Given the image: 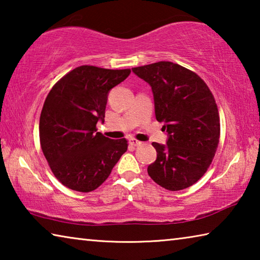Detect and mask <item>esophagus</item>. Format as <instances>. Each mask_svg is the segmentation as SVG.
Returning a JSON list of instances; mask_svg holds the SVG:
<instances>
[{"mask_svg": "<svg viewBox=\"0 0 260 260\" xmlns=\"http://www.w3.org/2000/svg\"><path fill=\"white\" fill-rule=\"evenodd\" d=\"M129 143H131V146H133V147H140L141 144H142V142H141V141H138L136 139H129Z\"/></svg>", "mask_w": 260, "mask_h": 260, "instance_id": "1", "label": "esophagus"}]
</instances>
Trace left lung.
<instances>
[{
  "label": "left lung",
  "instance_id": "8db88e82",
  "mask_svg": "<svg viewBox=\"0 0 260 260\" xmlns=\"http://www.w3.org/2000/svg\"><path fill=\"white\" fill-rule=\"evenodd\" d=\"M151 87L156 119L164 122L166 144L152 142L156 160L148 174L167 190H182L203 177L217 151L220 119L209 87L172 61L132 69Z\"/></svg>",
  "mask_w": 260,
  "mask_h": 260
}]
</instances>
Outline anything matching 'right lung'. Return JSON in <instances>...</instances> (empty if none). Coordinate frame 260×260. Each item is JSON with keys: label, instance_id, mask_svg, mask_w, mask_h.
Masks as SVG:
<instances>
[{"label": "right lung", "instance_id": "right-lung-1", "mask_svg": "<svg viewBox=\"0 0 260 260\" xmlns=\"http://www.w3.org/2000/svg\"><path fill=\"white\" fill-rule=\"evenodd\" d=\"M131 70L82 65L55 83L40 116L41 149L58 181L72 190L100 187L127 150V140L109 139L96 129L103 124L109 91Z\"/></svg>", "mask_w": 260, "mask_h": 260}]
</instances>
